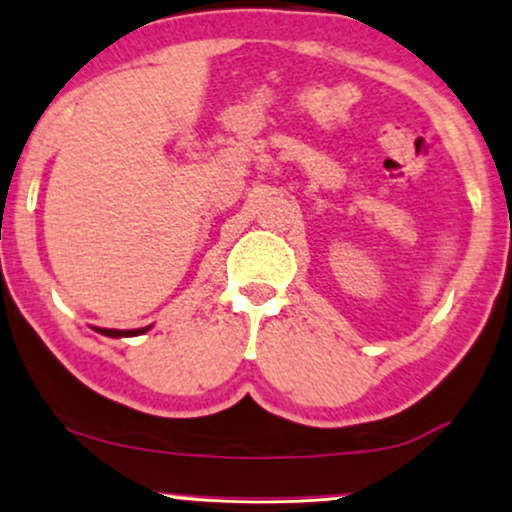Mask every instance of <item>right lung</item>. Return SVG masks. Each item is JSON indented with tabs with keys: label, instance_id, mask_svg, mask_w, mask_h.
I'll use <instances>...</instances> for the list:
<instances>
[{
	"label": "right lung",
	"instance_id": "right-lung-1",
	"mask_svg": "<svg viewBox=\"0 0 512 512\" xmlns=\"http://www.w3.org/2000/svg\"><path fill=\"white\" fill-rule=\"evenodd\" d=\"M98 333L107 335V338H131V335H141L146 333L148 328H138V330H112V328H95Z\"/></svg>",
	"mask_w": 512,
	"mask_h": 512
}]
</instances>
